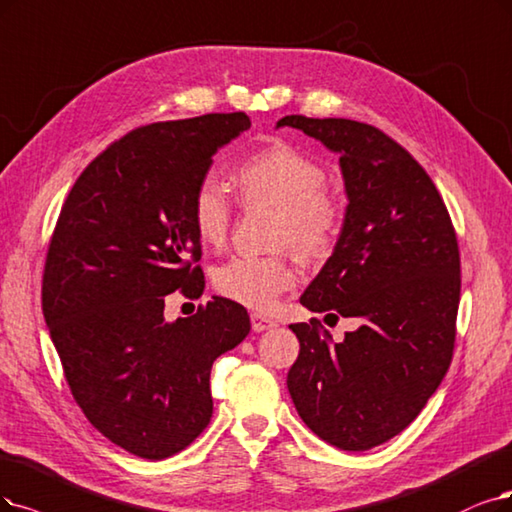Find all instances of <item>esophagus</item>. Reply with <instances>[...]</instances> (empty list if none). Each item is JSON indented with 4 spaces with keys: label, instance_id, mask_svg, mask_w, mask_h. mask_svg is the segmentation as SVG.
Listing matches in <instances>:
<instances>
[{
    "label": "esophagus",
    "instance_id": "34e87169",
    "mask_svg": "<svg viewBox=\"0 0 512 512\" xmlns=\"http://www.w3.org/2000/svg\"><path fill=\"white\" fill-rule=\"evenodd\" d=\"M251 327H253V331H255V333H261V331L274 329V327H276V323H274L272 318H266V316H261V314L253 312V314H251Z\"/></svg>",
    "mask_w": 512,
    "mask_h": 512
}]
</instances>
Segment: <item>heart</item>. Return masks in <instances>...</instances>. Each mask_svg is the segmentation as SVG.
<instances>
[{
    "instance_id": "obj_1",
    "label": "heart",
    "mask_w": 512,
    "mask_h": 512,
    "mask_svg": "<svg viewBox=\"0 0 512 512\" xmlns=\"http://www.w3.org/2000/svg\"><path fill=\"white\" fill-rule=\"evenodd\" d=\"M232 179L244 208H276V246L293 244L308 259L327 257L335 249L346 223V204L325 185L323 164L304 151L282 141L263 147L234 170ZM192 223L208 246L223 244L230 234L232 202L213 175L194 189ZM295 285L297 270L287 255L232 257L213 272V287L221 297L257 312L272 310Z\"/></svg>"
}]
</instances>
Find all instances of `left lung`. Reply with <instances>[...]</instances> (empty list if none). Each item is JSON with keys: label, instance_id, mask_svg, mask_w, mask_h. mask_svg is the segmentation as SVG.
Instances as JSON below:
<instances>
[{"label": "left lung", "instance_id": "1", "mask_svg": "<svg viewBox=\"0 0 512 512\" xmlns=\"http://www.w3.org/2000/svg\"><path fill=\"white\" fill-rule=\"evenodd\" d=\"M339 154L342 236L301 306L358 318L342 344L312 318L291 325L299 356L287 386L320 439L365 451L403 432L449 369L460 304V249L447 206L405 147L371 124L285 116Z\"/></svg>", "mask_w": 512, "mask_h": 512}]
</instances>
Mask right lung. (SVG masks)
<instances>
[{
  "label": "right lung",
  "mask_w": 512,
  "mask_h": 512,
  "mask_svg": "<svg viewBox=\"0 0 512 512\" xmlns=\"http://www.w3.org/2000/svg\"><path fill=\"white\" fill-rule=\"evenodd\" d=\"M249 128L236 111L130 130L73 183L48 244L42 310L73 399L145 460L175 456L208 426L215 358L251 331L225 297L164 318L166 295L204 291L192 196L217 149Z\"/></svg>",
  "instance_id": "right-lung-1"
}]
</instances>
